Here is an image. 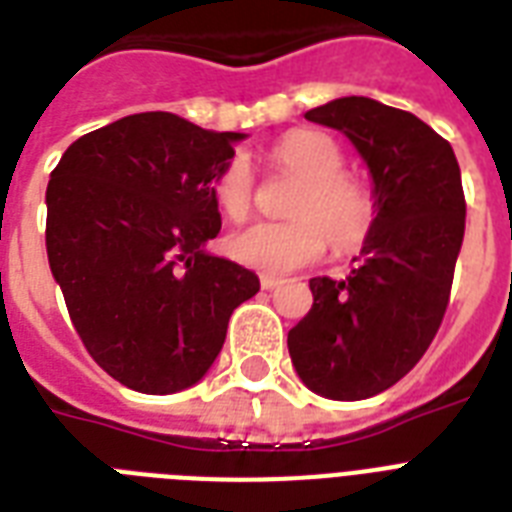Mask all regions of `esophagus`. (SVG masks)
<instances>
[{
    "mask_svg": "<svg viewBox=\"0 0 512 512\" xmlns=\"http://www.w3.org/2000/svg\"><path fill=\"white\" fill-rule=\"evenodd\" d=\"M279 284H281L279 276H268V273H263V276H260V287L268 289V292H271V289L279 287Z\"/></svg>",
    "mask_w": 512,
    "mask_h": 512,
    "instance_id": "obj_1",
    "label": "esophagus"
}]
</instances>
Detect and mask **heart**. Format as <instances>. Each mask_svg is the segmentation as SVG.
I'll return each mask as SVG.
<instances>
[{
    "mask_svg": "<svg viewBox=\"0 0 512 512\" xmlns=\"http://www.w3.org/2000/svg\"><path fill=\"white\" fill-rule=\"evenodd\" d=\"M279 170L300 177L289 201L287 223H255L228 239V255L236 263L263 273H289L316 263L327 236L337 252L358 249L369 239L377 204L369 185L342 172V151L327 132L292 130L271 148ZM217 209L241 223L255 204V175L247 159L233 156L212 183Z\"/></svg>",
    "mask_w": 512,
    "mask_h": 512,
    "instance_id": "1",
    "label": "heart"
}]
</instances>
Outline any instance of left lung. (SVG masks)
<instances>
[{
    "label": "left lung",
    "instance_id": "1",
    "mask_svg": "<svg viewBox=\"0 0 512 512\" xmlns=\"http://www.w3.org/2000/svg\"><path fill=\"white\" fill-rule=\"evenodd\" d=\"M305 119L356 146L377 217L350 276L311 279L313 305L289 329V356L313 393L361 401L396 385L444 321L465 236L460 164L422 119L372 98H337Z\"/></svg>",
    "mask_w": 512,
    "mask_h": 512
}]
</instances>
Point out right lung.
Listing matches in <instances>:
<instances>
[{
    "instance_id": "add662e5",
    "label": "right lung",
    "mask_w": 512,
    "mask_h": 512,
    "mask_svg": "<svg viewBox=\"0 0 512 512\" xmlns=\"http://www.w3.org/2000/svg\"><path fill=\"white\" fill-rule=\"evenodd\" d=\"M241 138L148 111L82 135L52 170L50 271L84 348L127 388L196 385L260 292L255 273L204 252L220 233L212 183Z\"/></svg>"
}]
</instances>
